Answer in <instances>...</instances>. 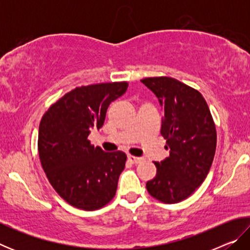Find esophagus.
Returning a JSON list of instances; mask_svg holds the SVG:
<instances>
[{
    "instance_id": "esophagus-1",
    "label": "esophagus",
    "mask_w": 250,
    "mask_h": 250,
    "mask_svg": "<svg viewBox=\"0 0 250 250\" xmlns=\"http://www.w3.org/2000/svg\"><path fill=\"white\" fill-rule=\"evenodd\" d=\"M128 160L130 161L131 163H134V164H138L139 162H141V158H138V156H134V155H128Z\"/></svg>"
}]
</instances>
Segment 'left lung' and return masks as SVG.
Here are the masks:
<instances>
[{
    "label": "left lung",
    "instance_id": "8db88e82",
    "mask_svg": "<svg viewBox=\"0 0 250 250\" xmlns=\"http://www.w3.org/2000/svg\"><path fill=\"white\" fill-rule=\"evenodd\" d=\"M163 108L161 134L170 156L154 162L156 175L146 182L151 196L166 204L188 198L204 182L216 150V128L208 105L194 88L171 77L141 80Z\"/></svg>",
    "mask_w": 250,
    "mask_h": 250
}]
</instances>
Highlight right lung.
Instances as JSON below:
<instances>
[{
  "instance_id": "obj_1",
  "label": "right lung",
  "mask_w": 250,
  "mask_h": 250,
  "mask_svg": "<svg viewBox=\"0 0 250 250\" xmlns=\"http://www.w3.org/2000/svg\"><path fill=\"white\" fill-rule=\"evenodd\" d=\"M126 89V82L77 87L50 105L42 118V167L55 191L74 207L95 210L116 195L126 155L90 145L88 135L104 125L110 103Z\"/></svg>"
}]
</instances>
